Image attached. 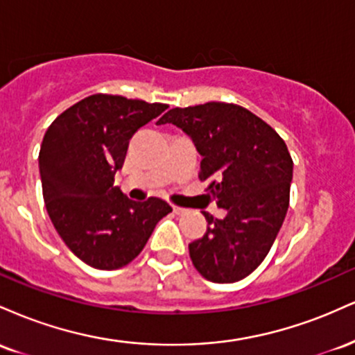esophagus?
<instances>
[{"label": "esophagus", "instance_id": "1", "mask_svg": "<svg viewBox=\"0 0 355 355\" xmlns=\"http://www.w3.org/2000/svg\"><path fill=\"white\" fill-rule=\"evenodd\" d=\"M187 211V209H183V207H177V205H173V214H177V215H183Z\"/></svg>", "mask_w": 355, "mask_h": 355}]
</instances>
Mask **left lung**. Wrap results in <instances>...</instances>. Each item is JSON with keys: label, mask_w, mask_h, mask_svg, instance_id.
I'll list each match as a JSON object with an SVG mask.
<instances>
[{"label": "left lung", "mask_w": 355, "mask_h": 355, "mask_svg": "<svg viewBox=\"0 0 355 355\" xmlns=\"http://www.w3.org/2000/svg\"><path fill=\"white\" fill-rule=\"evenodd\" d=\"M182 128L202 155L200 180L227 211L189 245L195 268L215 284L245 279L266 259L282 227L294 162L279 133L247 108L223 101L172 108L158 125Z\"/></svg>", "instance_id": "obj_1"}]
</instances>
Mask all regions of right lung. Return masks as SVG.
<instances>
[{
  "instance_id": "right-lung-1",
  "label": "right lung",
  "mask_w": 355,
  "mask_h": 355,
  "mask_svg": "<svg viewBox=\"0 0 355 355\" xmlns=\"http://www.w3.org/2000/svg\"><path fill=\"white\" fill-rule=\"evenodd\" d=\"M166 108L98 93L64 110L44 133L38 157L44 205L61 240L89 267H125L172 211L162 198L130 200L113 185L130 138Z\"/></svg>"
}]
</instances>
